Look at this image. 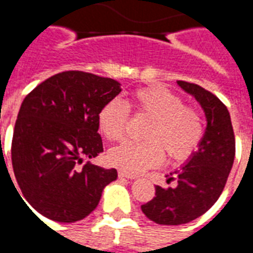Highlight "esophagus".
I'll list each match as a JSON object with an SVG mask.
<instances>
[{"instance_id": "obj_1", "label": "esophagus", "mask_w": 253, "mask_h": 253, "mask_svg": "<svg viewBox=\"0 0 253 253\" xmlns=\"http://www.w3.org/2000/svg\"><path fill=\"white\" fill-rule=\"evenodd\" d=\"M119 176H121V177L130 179V180H132V179H137V176L132 175V173H128V172H125V170H119Z\"/></svg>"}]
</instances>
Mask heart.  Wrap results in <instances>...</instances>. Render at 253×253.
<instances>
[{"label":"heart","mask_w":253,"mask_h":253,"mask_svg":"<svg viewBox=\"0 0 253 253\" xmlns=\"http://www.w3.org/2000/svg\"><path fill=\"white\" fill-rule=\"evenodd\" d=\"M137 115L150 122L143 132L145 142H125L110 152L111 164L128 173H139L170 159L188 157L203 137L201 114L188 107L183 97L163 86H146L135 90L128 101ZM130 118L128 107L121 99L107 101L97 114V125L108 141H119L126 134Z\"/></svg>","instance_id":"1"}]
</instances>
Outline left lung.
<instances>
[{
    "mask_svg": "<svg viewBox=\"0 0 253 253\" xmlns=\"http://www.w3.org/2000/svg\"><path fill=\"white\" fill-rule=\"evenodd\" d=\"M202 105L207 119L198 152L176 176L175 187L156 186V196L141 206L146 217L159 225H183L201 217L222 194L236 153L230 115L215 94L192 83L177 81ZM168 180H175L170 177Z\"/></svg>",
    "mask_w": 253,
    "mask_h": 253,
    "instance_id": "left-lung-1",
    "label": "left lung"
}]
</instances>
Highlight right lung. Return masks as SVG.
Returning a JSON list of instances; mask_svg holds the SVG:
<instances>
[{"label": "right lung", "instance_id": "1", "mask_svg": "<svg viewBox=\"0 0 253 253\" xmlns=\"http://www.w3.org/2000/svg\"><path fill=\"white\" fill-rule=\"evenodd\" d=\"M121 90L112 78L69 70L25 96L14 125L12 165L25 201L43 217L80 221L97 207L104 187L116 180L114 168L89 161L78 165L83 157L103 152L97 114Z\"/></svg>", "mask_w": 253, "mask_h": 253}]
</instances>
